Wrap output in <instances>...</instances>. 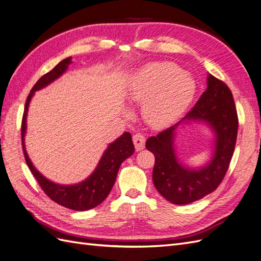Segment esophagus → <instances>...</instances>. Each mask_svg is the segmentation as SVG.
Masks as SVG:
<instances>
[{
	"instance_id": "esophagus-1",
	"label": "esophagus",
	"mask_w": 261,
	"mask_h": 261,
	"mask_svg": "<svg viewBox=\"0 0 261 261\" xmlns=\"http://www.w3.org/2000/svg\"><path fill=\"white\" fill-rule=\"evenodd\" d=\"M133 141H134V145H135L136 150H137V151H139V150L144 149L146 138H145V136L141 133H137V134H135V135L133 136Z\"/></svg>"
}]
</instances>
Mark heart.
I'll use <instances>...</instances> for the list:
<instances>
[{"mask_svg": "<svg viewBox=\"0 0 261 261\" xmlns=\"http://www.w3.org/2000/svg\"><path fill=\"white\" fill-rule=\"evenodd\" d=\"M196 92L193 78L170 62L151 63L139 70L128 97L143 103L141 114L153 127L175 122L191 105Z\"/></svg>", "mask_w": 261, "mask_h": 261, "instance_id": "heart-1", "label": "heart"}]
</instances>
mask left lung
I'll use <instances>...</instances> for the list:
<instances>
[{
    "label": "left lung",
    "instance_id": "1",
    "mask_svg": "<svg viewBox=\"0 0 261 261\" xmlns=\"http://www.w3.org/2000/svg\"><path fill=\"white\" fill-rule=\"evenodd\" d=\"M208 87L185 117L156 136L149 137L146 148L154 154L153 184L165 199L175 204H187L216 191L224 178L238 138L239 117L230 88L209 74ZM200 120L215 132V154L199 170L185 168L175 155V129L180 122Z\"/></svg>",
    "mask_w": 261,
    "mask_h": 261
}]
</instances>
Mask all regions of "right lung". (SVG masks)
I'll use <instances>...</instances> for the list:
<instances>
[{
    "label": "right lung",
    "mask_w": 261,
    "mask_h": 261,
    "mask_svg": "<svg viewBox=\"0 0 261 261\" xmlns=\"http://www.w3.org/2000/svg\"><path fill=\"white\" fill-rule=\"evenodd\" d=\"M70 62H72L70 58L61 61L52 70L44 74L35 84L33 89L28 94L21 120V145L28 168L30 169L31 173H33V175L37 179L38 184L40 185L45 195L63 207L76 211H86L97 207L98 204H100L107 198L114 185L117 172L122 162L134 153L135 147H134L130 134L124 133L121 137H118L108 147L101 158L97 169L94 170L92 174L88 178L75 185L55 184L53 181L46 179L40 172L36 170L26 152L25 143H23L29 102L31 98H33L35 91L48 86L50 83L57 80V78L64 73L67 69V66L70 64Z\"/></svg>",
    "instance_id": "1"
}]
</instances>
